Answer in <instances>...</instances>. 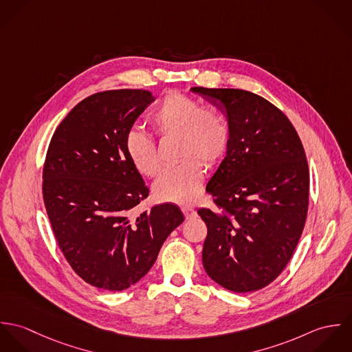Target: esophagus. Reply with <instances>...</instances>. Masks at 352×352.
<instances>
[{"instance_id": "1", "label": "esophagus", "mask_w": 352, "mask_h": 352, "mask_svg": "<svg viewBox=\"0 0 352 352\" xmlns=\"http://www.w3.org/2000/svg\"><path fill=\"white\" fill-rule=\"evenodd\" d=\"M182 211H183V214H184V217H186L187 219H192V218L197 217V210L192 208V207L183 206V207H182Z\"/></svg>"}]
</instances>
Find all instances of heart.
Masks as SVG:
<instances>
[{
	"label": "heart",
	"instance_id": "obj_1",
	"mask_svg": "<svg viewBox=\"0 0 352 352\" xmlns=\"http://www.w3.org/2000/svg\"><path fill=\"white\" fill-rule=\"evenodd\" d=\"M151 123L161 138L177 137V157L182 158L161 172L153 191L157 199L190 204L201 194L203 164L212 168L225 157L230 129L225 116L180 91H170L154 107ZM124 151L134 168L153 177L160 169V155L151 134L130 129L124 135Z\"/></svg>",
	"mask_w": 352,
	"mask_h": 352
}]
</instances>
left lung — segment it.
Here are the masks:
<instances>
[{
	"instance_id": "1",
	"label": "left lung",
	"mask_w": 352,
	"mask_h": 352,
	"mask_svg": "<svg viewBox=\"0 0 352 352\" xmlns=\"http://www.w3.org/2000/svg\"><path fill=\"white\" fill-rule=\"evenodd\" d=\"M228 116L226 157L206 191L215 208L198 214L207 226L201 260L207 275L234 293L275 280L300 241L309 206V166L289 118L244 89H191Z\"/></svg>"
}]
</instances>
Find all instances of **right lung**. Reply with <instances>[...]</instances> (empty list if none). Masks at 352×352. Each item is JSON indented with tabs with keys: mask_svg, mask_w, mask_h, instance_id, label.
<instances>
[{
	"mask_svg": "<svg viewBox=\"0 0 352 352\" xmlns=\"http://www.w3.org/2000/svg\"><path fill=\"white\" fill-rule=\"evenodd\" d=\"M154 101L149 91H104L80 101L55 129L43 165V201L65 258L87 283L129 289L154 264L183 221L176 204L134 208L149 188L124 135Z\"/></svg>",
	"mask_w": 352,
	"mask_h": 352,
	"instance_id": "add662e5",
	"label": "right lung"
}]
</instances>
